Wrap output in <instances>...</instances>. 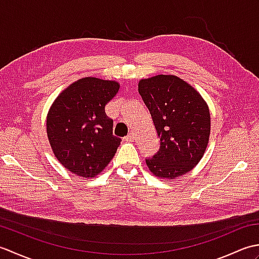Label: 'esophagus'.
Segmentation results:
<instances>
[{
  "label": "esophagus",
  "instance_id": "esophagus-1",
  "mask_svg": "<svg viewBox=\"0 0 259 259\" xmlns=\"http://www.w3.org/2000/svg\"><path fill=\"white\" fill-rule=\"evenodd\" d=\"M125 141H134V139H135V134L134 133H130L128 136L125 137Z\"/></svg>",
  "mask_w": 259,
  "mask_h": 259
}]
</instances>
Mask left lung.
<instances>
[{
	"mask_svg": "<svg viewBox=\"0 0 259 259\" xmlns=\"http://www.w3.org/2000/svg\"><path fill=\"white\" fill-rule=\"evenodd\" d=\"M138 91L155 123L160 148L146 163L158 178L176 179L201 160L210 136L207 102L188 82L174 74L141 79Z\"/></svg>",
	"mask_w": 259,
	"mask_h": 259,
	"instance_id": "left-lung-1",
	"label": "left lung"
}]
</instances>
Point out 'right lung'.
<instances>
[{
	"label": "right lung",
	"instance_id": "add662e5",
	"mask_svg": "<svg viewBox=\"0 0 259 259\" xmlns=\"http://www.w3.org/2000/svg\"><path fill=\"white\" fill-rule=\"evenodd\" d=\"M120 89L117 81L85 76L60 93L47 115V135L62 166L83 178L101 174L120 146L104 111Z\"/></svg>",
	"mask_w": 259,
	"mask_h": 259
}]
</instances>
